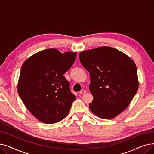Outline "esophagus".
I'll return each mask as SVG.
<instances>
[{
  "label": "esophagus",
  "instance_id": "esophagus-1",
  "mask_svg": "<svg viewBox=\"0 0 154 154\" xmlns=\"http://www.w3.org/2000/svg\"><path fill=\"white\" fill-rule=\"evenodd\" d=\"M85 92H86V91L84 90V89H82V90H81V91H80L79 92V94H85Z\"/></svg>",
  "mask_w": 154,
  "mask_h": 154
}]
</instances>
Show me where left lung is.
<instances>
[{"mask_svg": "<svg viewBox=\"0 0 154 154\" xmlns=\"http://www.w3.org/2000/svg\"><path fill=\"white\" fill-rule=\"evenodd\" d=\"M79 59L89 72L91 111L101 119H110L129 106L139 88L133 60L115 48L103 46L85 51Z\"/></svg>", "mask_w": 154, "mask_h": 154, "instance_id": "1", "label": "left lung"}]
</instances>
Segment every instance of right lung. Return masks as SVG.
<instances>
[{
    "mask_svg": "<svg viewBox=\"0 0 154 154\" xmlns=\"http://www.w3.org/2000/svg\"><path fill=\"white\" fill-rule=\"evenodd\" d=\"M76 52L48 48L23 62L17 91L23 103L40 122L54 124L66 117L75 99L63 74L72 67Z\"/></svg>",
    "mask_w": 154,
    "mask_h": 154,
    "instance_id": "right-lung-1",
    "label": "right lung"
}]
</instances>
